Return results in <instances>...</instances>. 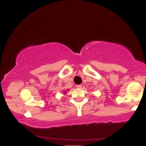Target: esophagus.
Instances as JSON below:
<instances>
[{
	"mask_svg": "<svg viewBox=\"0 0 146 146\" xmlns=\"http://www.w3.org/2000/svg\"><path fill=\"white\" fill-rule=\"evenodd\" d=\"M76 87L78 88H81L82 87V85H81V84H80V85H78V86H77Z\"/></svg>",
	"mask_w": 146,
	"mask_h": 146,
	"instance_id": "obj_1",
	"label": "esophagus"
}]
</instances>
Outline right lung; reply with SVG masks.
Instances as JSON below:
<instances>
[{
  "label": "right lung",
  "mask_w": 146,
  "mask_h": 146,
  "mask_svg": "<svg viewBox=\"0 0 146 146\" xmlns=\"http://www.w3.org/2000/svg\"><path fill=\"white\" fill-rule=\"evenodd\" d=\"M64 94H65V93H66V91H64Z\"/></svg>",
  "instance_id": "right-lung-1"
}]
</instances>
